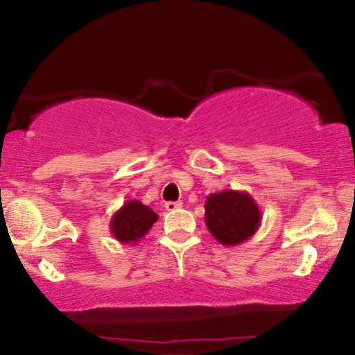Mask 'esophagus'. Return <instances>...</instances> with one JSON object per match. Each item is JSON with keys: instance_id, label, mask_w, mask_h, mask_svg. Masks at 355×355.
Wrapping results in <instances>:
<instances>
[{"instance_id": "obj_1", "label": "esophagus", "mask_w": 355, "mask_h": 355, "mask_svg": "<svg viewBox=\"0 0 355 355\" xmlns=\"http://www.w3.org/2000/svg\"><path fill=\"white\" fill-rule=\"evenodd\" d=\"M182 205H183L182 202H166L165 203V209L168 210V211H175V210L182 209Z\"/></svg>"}]
</instances>
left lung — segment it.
<instances>
[{"instance_id":"obj_1","label":"left lung","mask_w":355,"mask_h":355,"mask_svg":"<svg viewBox=\"0 0 355 355\" xmlns=\"http://www.w3.org/2000/svg\"><path fill=\"white\" fill-rule=\"evenodd\" d=\"M262 222L259 205L248 191L223 190L210 193L205 202L207 229L222 245L247 242Z\"/></svg>"}]
</instances>
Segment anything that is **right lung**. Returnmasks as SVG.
<instances>
[{
	"label": "right lung",
	"mask_w": 355,
	"mask_h": 355,
	"mask_svg": "<svg viewBox=\"0 0 355 355\" xmlns=\"http://www.w3.org/2000/svg\"><path fill=\"white\" fill-rule=\"evenodd\" d=\"M157 220L158 215L150 207L138 200H126L110 220V232L120 243L137 245Z\"/></svg>",
	"instance_id": "obj_1"
}]
</instances>
